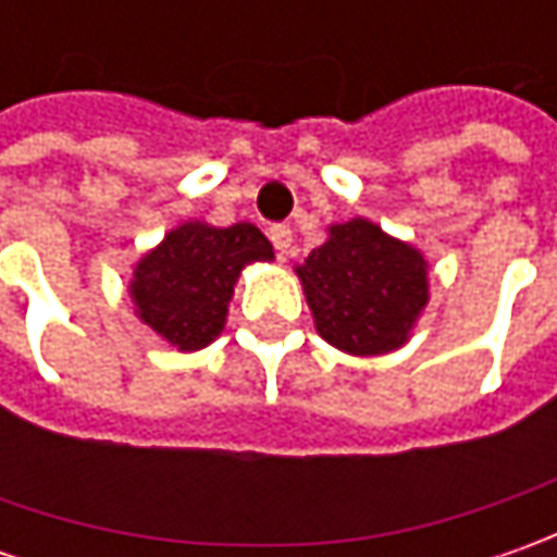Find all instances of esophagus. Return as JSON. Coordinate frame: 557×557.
<instances>
[{
  "label": "esophagus",
  "mask_w": 557,
  "mask_h": 557,
  "mask_svg": "<svg viewBox=\"0 0 557 557\" xmlns=\"http://www.w3.org/2000/svg\"><path fill=\"white\" fill-rule=\"evenodd\" d=\"M269 242H272V247L278 250V257H285L290 242H294V235H290L288 225H272V228H269Z\"/></svg>",
  "instance_id": "obj_1"
}]
</instances>
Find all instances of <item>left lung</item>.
<instances>
[{
	"label": "left lung",
	"instance_id": "1",
	"mask_svg": "<svg viewBox=\"0 0 557 557\" xmlns=\"http://www.w3.org/2000/svg\"><path fill=\"white\" fill-rule=\"evenodd\" d=\"M297 275L319 334L354 356L403 347L428 304L424 257L369 220L332 225Z\"/></svg>",
	"mask_w": 557,
	"mask_h": 557
}]
</instances>
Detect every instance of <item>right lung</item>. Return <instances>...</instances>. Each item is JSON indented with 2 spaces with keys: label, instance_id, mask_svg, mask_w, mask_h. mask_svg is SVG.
<instances>
[{
  "label": "right lung",
  "instance_id": "add662e5",
  "mask_svg": "<svg viewBox=\"0 0 557 557\" xmlns=\"http://www.w3.org/2000/svg\"><path fill=\"white\" fill-rule=\"evenodd\" d=\"M257 260H272V245L257 225L183 223L141 257L129 294L141 322L163 341L201 350L223 332L232 288Z\"/></svg>",
  "mask_w": 557,
  "mask_h": 557
}]
</instances>
